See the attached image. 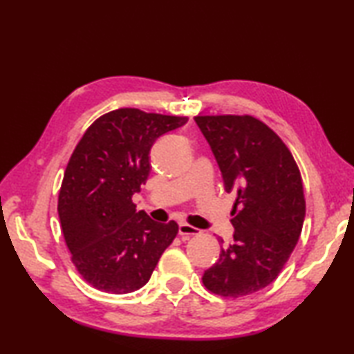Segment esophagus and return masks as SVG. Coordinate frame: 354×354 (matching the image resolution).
I'll list each match as a JSON object with an SVG mask.
<instances>
[{"instance_id":"esophagus-1","label":"esophagus","mask_w":354,"mask_h":354,"mask_svg":"<svg viewBox=\"0 0 354 354\" xmlns=\"http://www.w3.org/2000/svg\"><path fill=\"white\" fill-rule=\"evenodd\" d=\"M200 230L195 226H190L187 223H181L179 225V236H184V237H190V236H198L200 234Z\"/></svg>"}]
</instances>
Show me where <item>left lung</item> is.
I'll return each instance as SVG.
<instances>
[{
    "label": "left lung",
    "mask_w": 354,
    "mask_h": 354,
    "mask_svg": "<svg viewBox=\"0 0 354 354\" xmlns=\"http://www.w3.org/2000/svg\"><path fill=\"white\" fill-rule=\"evenodd\" d=\"M195 122L217 159L225 190L236 195L234 242L221 250L203 284L220 297L251 295L278 278L301 234V173L290 149L259 118L196 115Z\"/></svg>",
    "instance_id": "obj_1"
}]
</instances>
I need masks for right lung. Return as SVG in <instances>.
<instances>
[{"mask_svg":"<svg viewBox=\"0 0 354 354\" xmlns=\"http://www.w3.org/2000/svg\"><path fill=\"white\" fill-rule=\"evenodd\" d=\"M187 120L122 107L95 120L77 142L57 212L71 262L95 289L117 295L140 289L175 241L176 221L136 212L133 195L147 183L156 139Z\"/></svg>","mask_w":354,"mask_h":354,"instance_id":"obj_1","label":"right lung"}]
</instances>
